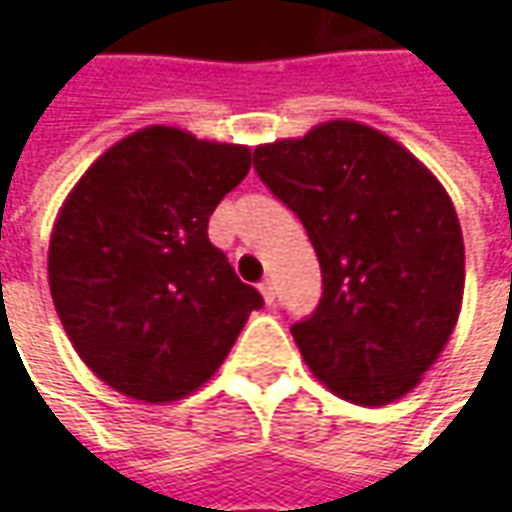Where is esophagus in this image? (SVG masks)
<instances>
[{
    "instance_id": "1",
    "label": "esophagus",
    "mask_w": 512,
    "mask_h": 512,
    "mask_svg": "<svg viewBox=\"0 0 512 512\" xmlns=\"http://www.w3.org/2000/svg\"><path fill=\"white\" fill-rule=\"evenodd\" d=\"M259 290H262V299H265L267 305L276 302V282H273V279H265V282L259 285Z\"/></svg>"
}]
</instances>
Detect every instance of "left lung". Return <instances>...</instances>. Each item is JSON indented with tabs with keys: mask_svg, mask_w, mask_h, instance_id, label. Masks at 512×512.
Here are the masks:
<instances>
[{
	"mask_svg": "<svg viewBox=\"0 0 512 512\" xmlns=\"http://www.w3.org/2000/svg\"><path fill=\"white\" fill-rule=\"evenodd\" d=\"M253 165L302 219L322 267V302L290 327L307 367L347 402L402 399L462 313V225L442 182L350 119L259 145Z\"/></svg>",
	"mask_w": 512,
	"mask_h": 512,
	"instance_id": "obj_1",
	"label": "left lung"
}]
</instances>
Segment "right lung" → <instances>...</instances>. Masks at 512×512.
Returning a JSON list of instances; mask_svg holds the SVG:
<instances>
[{
    "label": "right lung",
    "mask_w": 512,
    "mask_h": 512,
    "mask_svg": "<svg viewBox=\"0 0 512 512\" xmlns=\"http://www.w3.org/2000/svg\"><path fill=\"white\" fill-rule=\"evenodd\" d=\"M250 148L150 125L119 139L62 202L48 250L53 307L90 370L136 402L185 399L262 307L207 219Z\"/></svg>",
    "instance_id": "obj_1"
}]
</instances>
